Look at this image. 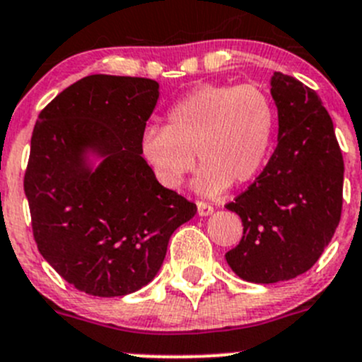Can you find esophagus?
<instances>
[{
	"label": "esophagus",
	"instance_id": "obj_1",
	"mask_svg": "<svg viewBox=\"0 0 362 362\" xmlns=\"http://www.w3.org/2000/svg\"><path fill=\"white\" fill-rule=\"evenodd\" d=\"M196 205H198V214H199V216H202V217L210 216V214L214 212V206L209 205V203L198 202V203H196Z\"/></svg>",
	"mask_w": 362,
	"mask_h": 362
}]
</instances>
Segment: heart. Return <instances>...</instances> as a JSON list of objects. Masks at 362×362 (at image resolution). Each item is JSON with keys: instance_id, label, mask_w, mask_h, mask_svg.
Returning <instances> with one entry per match:
<instances>
[{"instance_id": "1", "label": "heart", "mask_w": 362, "mask_h": 362, "mask_svg": "<svg viewBox=\"0 0 362 362\" xmlns=\"http://www.w3.org/2000/svg\"><path fill=\"white\" fill-rule=\"evenodd\" d=\"M278 129L274 100L258 84H202L178 100L166 125H148L139 150L163 187L178 189L202 164L194 187L217 194L258 177Z\"/></svg>"}]
</instances>
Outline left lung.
<instances>
[{
    "label": "left lung",
    "mask_w": 362,
    "mask_h": 362,
    "mask_svg": "<svg viewBox=\"0 0 362 362\" xmlns=\"http://www.w3.org/2000/svg\"><path fill=\"white\" fill-rule=\"evenodd\" d=\"M278 146L255 182L228 203L244 235L226 252L249 283L288 281L317 263L339 224L343 156L320 97L296 77L274 72Z\"/></svg>",
    "instance_id": "8db88e82"
}]
</instances>
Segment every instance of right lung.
<instances>
[{
	"label": "right lung",
	"instance_id": "add662e5",
	"mask_svg": "<svg viewBox=\"0 0 362 362\" xmlns=\"http://www.w3.org/2000/svg\"><path fill=\"white\" fill-rule=\"evenodd\" d=\"M157 100V81L95 74L65 88L35 124L24 175L35 242L88 296L120 297L148 285L173 231L196 214L141 157Z\"/></svg>",
	"mask_w": 362,
	"mask_h": 362
}]
</instances>
